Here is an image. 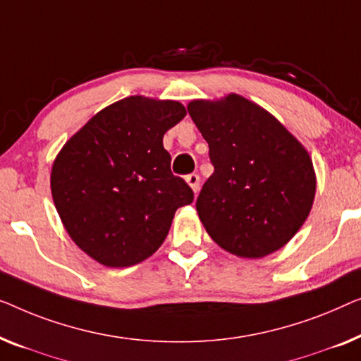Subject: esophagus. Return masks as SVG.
Returning <instances> with one entry per match:
<instances>
[{"mask_svg": "<svg viewBox=\"0 0 361 361\" xmlns=\"http://www.w3.org/2000/svg\"><path fill=\"white\" fill-rule=\"evenodd\" d=\"M186 183L191 186V190L195 191V195H196L197 190H200V175L190 173V175L186 176Z\"/></svg>", "mask_w": 361, "mask_h": 361, "instance_id": "obj_1", "label": "esophagus"}]
</instances>
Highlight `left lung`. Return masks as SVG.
I'll use <instances>...</instances> for the list:
<instances>
[{
	"mask_svg": "<svg viewBox=\"0 0 361 361\" xmlns=\"http://www.w3.org/2000/svg\"><path fill=\"white\" fill-rule=\"evenodd\" d=\"M188 113L214 166L196 200L207 233L238 257L260 258L281 248L312 207L316 175L306 149L238 94L191 101Z\"/></svg>",
	"mask_w": 361,
	"mask_h": 361,
	"instance_id": "left-lung-1",
	"label": "left lung"
}]
</instances>
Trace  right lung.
Returning a JSON list of instances; mask_svg holds the SVG:
<instances>
[{
	"mask_svg": "<svg viewBox=\"0 0 361 361\" xmlns=\"http://www.w3.org/2000/svg\"><path fill=\"white\" fill-rule=\"evenodd\" d=\"M185 116L178 101L130 96L99 111L55 159V207L96 262L123 268L145 260L164 243L175 211L192 202L164 149V134Z\"/></svg>",
	"mask_w": 361,
	"mask_h": 361,
	"instance_id": "1",
	"label": "right lung"
}]
</instances>
